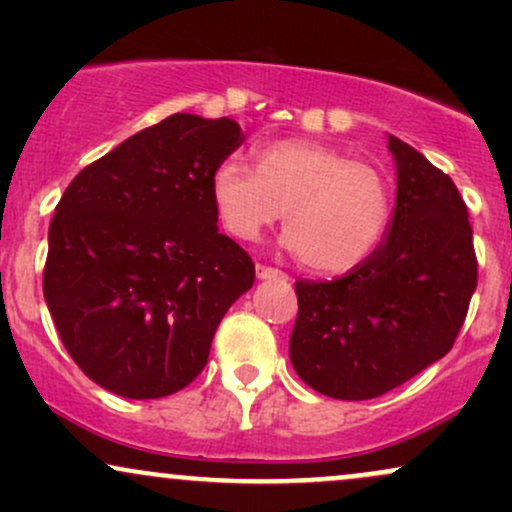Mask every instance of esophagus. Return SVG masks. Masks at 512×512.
<instances>
[{"label":"esophagus","mask_w":512,"mask_h":512,"mask_svg":"<svg viewBox=\"0 0 512 512\" xmlns=\"http://www.w3.org/2000/svg\"><path fill=\"white\" fill-rule=\"evenodd\" d=\"M255 272H257V279H289V276L281 272V269L267 267V264H257Z\"/></svg>","instance_id":"34e87169"}]
</instances>
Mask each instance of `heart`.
I'll return each instance as SVG.
<instances>
[{"label":"heart","instance_id":"1","mask_svg":"<svg viewBox=\"0 0 512 512\" xmlns=\"http://www.w3.org/2000/svg\"><path fill=\"white\" fill-rule=\"evenodd\" d=\"M209 195L226 231L240 240H255L286 210L284 243L305 267L327 274L366 260L392 219L383 170L305 139L264 144L255 168L226 156L211 170Z\"/></svg>","mask_w":512,"mask_h":512}]
</instances>
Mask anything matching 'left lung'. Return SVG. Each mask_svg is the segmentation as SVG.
I'll return each mask as SVG.
<instances>
[{"label":"left lung","instance_id":"obj_1","mask_svg":"<svg viewBox=\"0 0 512 512\" xmlns=\"http://www.w3.org/2000/svg\"><path fill=\"white\" fill-rule=\"evenodd\" d=\"M395 216L366 260L334 281H296L289 356L320 395L361 402L395 390L455 344L477 289L472 226L455 182L390 137Z\"/></svg>","mask_w":512,"mask_h":512}]
</instances>
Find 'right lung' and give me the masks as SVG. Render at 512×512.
<instances>
[{"mask_svg":"<svg viewBox=\"0 0 512 512\" xmlns=\"http://www.w3.org/2000/svg\"><path fill=\"white\" fill-rule=\"evenodd\" d=\"M238 122L175 113L69 182L50 221L43 293L64 349L93 383L129 399L182 390L207 366L255 264L219 233L209 195Z\"/></svg>","mask_w":512,"mask_h":512,"instance_id":"right-lung-1","label":"right lung"}]
</instances>
